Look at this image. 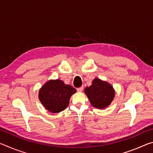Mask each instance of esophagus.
<instances>
[{"mask_svg": "<svg viewBox=\"0 0 153 153\" xmlns=\"http://www.w3.org/2000/svg\"><path fill=\"white\" fill-rule=\"evenodd\" d=\"M83 89H84V87L82 86V87L78 88H77V92H82Z\"/></svg>", "mask_w": 153, "mask_h": 153, "instance_id": "1", "label": "esophagus"}]
</instances>
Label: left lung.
I'll return each mask as SVG.
<instances>
[{
  "label": "left lung",
  "mask_w": 153,
  "mask_h": 153,
  "mask_svg": "<svg viewBox=\"0 0 153 153\" xmlns=\"http://www.w3.org/2000/svg\"><path fill=\"white\" fill-rule=\"evenodd\" d=\"M85 93L93 107L98 108L107 107L115 96L111 85L97 78L93 80L91 86L85 88Z\"/></svg>",
  "instance_id": "1"
}]
</instances>
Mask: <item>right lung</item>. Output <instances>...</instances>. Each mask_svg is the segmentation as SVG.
Here are the masks:
<instances>
[{"instance_id": "1", "label": "right lung", "mask_w": 153, "mask_h": 153, "mask_svg": "<svg viewBox=\"0 0 153 153\" xmlns=\"http://www.w3.org/2000/svg\"><path fill=\"white\" fill-rule=\"evenodd\" d=\"M76 90L60 79L50 80L40 90L39 99L46 109L59 113L67 107L71 95Z\"/></svg>"}]
</instances>
